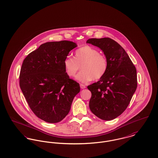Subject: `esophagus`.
<instances>
[{
    "label": "esophagus",
    "mask_w": 158,
    "mask_h": 158,
    "mask_svg": "<svg viewBox=\"0 0 158 158\" xmlns=\"http://www.w3.org/2000/svg\"><path fill=\"white\" fill-rule=\"evenodd\" d=\"M80 87H81V88H82V89H84V88H86L85 85H83V84H81V85H80Z\"/></svg>",
    "instance_id": "1"
}]
</instances>
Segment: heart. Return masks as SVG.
<instances>
[{
	"instance_id": "b5f03b06",
	"label": "heart",
	"mask_w": 158,
	"mask_h": 158,
	"mask_svg": "<svg viewBox=\"0 0 158 158\" xmlns=\"http://www.w3.org/2000/svg\"><path fill=\"white\" fill-rule=\"evenodd\" d=\"M63 64L65 73L69 77H74L81 65L82 71L76 76V79L83 84L101 79L105 76L108 67L105 56L99 53L96 48L89 45L77 49L74 53V59L67 56Z\"/></svg>"
}]
</instances>
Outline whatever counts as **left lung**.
Segmentation results:
<instances>
[{
    "instance_id": "8db88e82",
    "label": "left lung",
    "mask_w": 158,
    "mask_h": 158,
    "mask_svg": "<svg viewBox=\"0 0 158 158\" xmlns=\"http://www.w3.org/2000/svg\"><path fill=\"white\" fill-rule=\"evenodd\" d=\"M87 43L102 50L108 64L105 76L87 87L91 92L89 109L99 118L110 121L121 115L129 105L137 88L136 69L127 53L114 40L92 38Z\"/></svg>"
}]
</instances>
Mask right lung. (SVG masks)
I'll return each mask as SVG.
<instances>
[{"instance_id": "right-lung-1", "label": "right lung", "mask_w": 158, "mask_h": 158, "mask_svg": "<svg viewBox=\"0 0 158 158\" xmlns=\"http://www.w3.org/2000/svg\"><path fill=\"white\" fill-rule=\"evenodd\" d=\"M76 47L68 40L46 42L23 60L20 87L35 116L47 123L61 121L80 91L79 83L70 79L63 64Z\"/></svg>"}]
</instances>
